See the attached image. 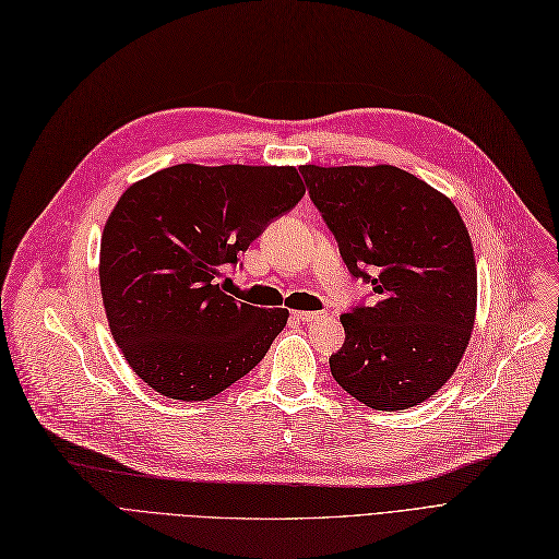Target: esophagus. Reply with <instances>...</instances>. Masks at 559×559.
I'll list each match as a JSON object with an SVG mask.
<instances>
[{
	"label": "esophagus",
	"instance_id": "1",
	"mask_svg": "<svg viewBox=\"0 0 559 559\" xmlns=\"http://www.w3.org/2000/svg\"><path fill=\"white\" fill-rule=\"evenodd\" d=\"M322 316H324L322 311H295V313H293V318L299 320V322H313V320H318V318H322Z\"/></svg>",
	"mask_w": 559,
	"mask_h": 559
}]
</instances>
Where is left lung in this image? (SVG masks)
Returning a JSON list of instances; mask_svg holds the SVG:
<instances>
[{"instance_id": "left-lung-1", "label": "left lung", "mask_w": 559, "mask_h": 559, "mask_svg": "<svg viewBox=\"0 0 559 559\" xmlns=\"http://www.w3.org/2000/svg\"><path fill=\"white\" fill-rule=\"evenodd\" d=\"M349 276L373 299L341 316L334 380L373 409L424 403L453 376L477 311V264L456 206L394 165L299 168Z\"/></svg>"}]
</instances>
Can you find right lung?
Instances as JSON below:
<instances>
[{
  "mask_svg": "<svg viewBox=\"0 0 559 559\" xmlns=\"http://www.w3.org/2000/svg\"><path fill=\"white\" fill-rule=\"evenodd\" d=\"M304 193L290 165L179 163L119 198L100 239V295L142 382L175 401H206L264 359L287 308L237 301L218 278Z\"/></svg>",
  "mask_w": 559,
  "mask_h": 559,
  "instance_id": "obj_1",
  "label": "right lung"
}]
</instances>
